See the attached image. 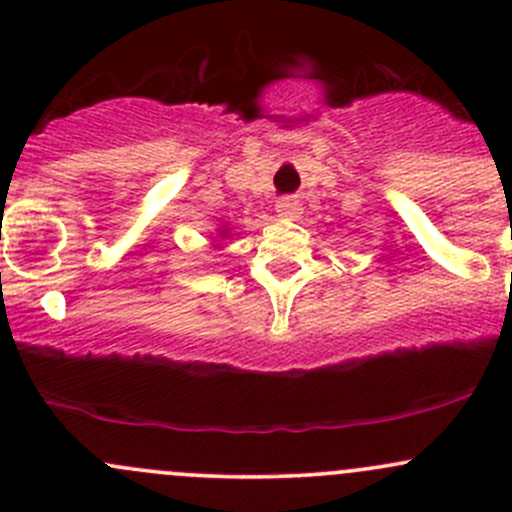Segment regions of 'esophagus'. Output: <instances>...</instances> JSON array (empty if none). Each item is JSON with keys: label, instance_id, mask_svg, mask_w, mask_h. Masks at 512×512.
Here are the masks:
<instances>
[{"label": "esophagus", "instance_id": "34e87169", "mask_svg": "<svg viewBox=\"0 0 512 512\" xmlns=\"http://www.w3.org/2000/svg\"><path fill=\"white\" fill-rule=\"evenodd\" d=\"M277 215H280V218H285V220H297L299 215H302V203H299V200H294V198L280 200V203H277Z\"/></svg>", "mask_w": 512, "mask_h": 512}]
</instances>
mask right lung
Returning a JSON list of instances; mask_svg holds the SVG:
<instances>
[{
    "mask_svg": "<svg viewBox=\"0 0 512 512\" xmlns=\"http://www.w3.org/2000/svg\"><path fill=\"white\" fill-rule=\"evenodd\" d=\"M218 237H220V240H227V237H230V227L220 225V227H218Z\"/></svg>",
    "mask_w": 512,
    "mask_h": 512,
    "instance_id": "obj_1",
    "label": "right lung"
}]
</instances>
